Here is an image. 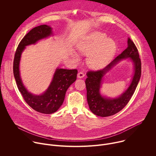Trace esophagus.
<instances>
[{"instance_id":"obj_1","label":"esophagus","mask_w":156,"mask_h":156,"mask_svg":"<svg viewBox=\"0 0 156 156\" xmlns=\"http://www.w3.org/2000/svg\"><path fill=\"white\" fill-rule=\"evenodd\" d=\"M84 73L82 72H79V73H78V75H77V76H78V78H82L83 77H84Z\"/></svg>"}]
</instances>
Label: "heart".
<instances>
[{
  "instance_id": "b5f03b06",
  "label": "heart",
  "mask_w": 156,
  "mask_h": 156,
  "mask_svg": "<svg viewBox=\"0 0 156 156\" xmlns=\"http://www.w3.org/2000/svg\"><path fill=\"white\" fill-rule=\"evenodd\" d=\"M80 54L90 55L87 63L90 66L99 69L103 66L113 56L116 50L114 41L107 38L101 33H94L85 41L81 42L78 47Z\"/></svg>"
}]
</instances>
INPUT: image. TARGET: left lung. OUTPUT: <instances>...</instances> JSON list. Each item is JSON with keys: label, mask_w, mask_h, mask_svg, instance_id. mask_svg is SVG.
<instances>
[{"label": "left lung", "mask_w": 156, "mask_h": 156, "mask_svg": "<svg viewBox=\"0 0 156 156\" xmlns=\"http://www.w3.org/2000/svg\"><path fill=\"white\" fill-rule=\"evenodd\" d=\"M129 57L135 65V75L128 90L119 98L107 99L102 97L99 93L101 78L104 74L119 60ZM141 75V62L138 50L129 38L128 39V47L121 54L118 55L105 68L97 71L90 70L86 73L85 83L87 91V101L91 112L100 117H105L113 115L120 112L128 103L134 94Z\"/></svg>", "instance_id": "8db88e82"}]
</instances>
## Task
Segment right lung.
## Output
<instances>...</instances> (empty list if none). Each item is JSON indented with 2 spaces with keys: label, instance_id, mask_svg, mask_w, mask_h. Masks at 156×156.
I'll return each instance as SVG.
<instances>
[{
  "label": "right lung",
  "instance_id": "add662e5",
  "mask_svg": "<svg viewBox=\"0 0 156 156\" xmlns=\"http://www.w3.org/2000/svg\"><path fill=\"white\" fill-rule=\"evenodd\" d=\"M51 34L52 28L46 25H40L31 30L20 42L15 54L13 65L16 85L25 101L37 112L46 114L54 113L62 105L66 90L76 79L78 70L57 69L48 90L42 95L35 96L28 93L22 83L20 76L19 63L21 52L25 46L34 44Z\"/></svg>",
  "mask_w": 156,
  "mask_h": 156
}]
</instances>
